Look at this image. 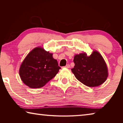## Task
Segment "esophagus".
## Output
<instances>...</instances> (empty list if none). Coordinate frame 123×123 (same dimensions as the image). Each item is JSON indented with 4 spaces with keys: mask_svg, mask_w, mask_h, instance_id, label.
Masks as SVG:
<instances>
[{
    "mask_svg": "<svg viewBox=\"0 0 123 123\" xmlns=\"http://www.w3.org/2000/svg\"><path fill=\"white\" fill-rule=\"evenodd\" d=\"M70 64H67V65L65 66L66 68H70Z\"/></svg>",
    "mask_w": 123,
    "mask_h": 123,
    "instance_id": "obj_1",
    "label": "esophagus"
}]
</instances>
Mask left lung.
<instances>
[{
    "instance_id": "left-lung-1",
    "label": "left lung",
    "mask_w": 123,
    "mask_h": 123,
    "mask_svg": "<svg viewBox=\"0 0 123 123\" xmlns=\"http://www.w3.org/2000/svg\"><path fill=\"white\" fill-rule=\"evenodd\" d=\"M75 66L71 69L75 78L88 87L103 84L108 76V69L105 60L98 51H93L90 56L85 53L75 55Z\"/></svg>"
}]
</instances>
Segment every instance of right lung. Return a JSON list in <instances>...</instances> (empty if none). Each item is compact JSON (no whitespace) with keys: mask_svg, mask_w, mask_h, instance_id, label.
Returning a JSON list of instances; mask_svg holds the SVG:
<instances>
[{"mask_svg":"<svg viewBox=\"0 0 123 123\" xmlns=\"http://www.w3.org/2000/svg\"><path fill=\"white\" fill-rule=\"evenodd\" d=\"M61 67L53 54L41 47L35 48L29 53L19 68L22 81L31 88L44 86L59 72Z\"/></svg>","mask_w":123,"mask_h":123,"instance_id":"obj_1","label":"right lung"}]
</instances>
